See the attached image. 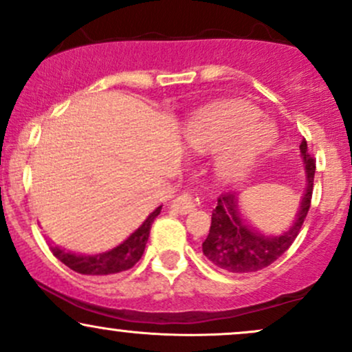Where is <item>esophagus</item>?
I'll use <instances>...</instances> for the list:
<instances>
[{
    "label": "esophagus",
    "instance_id": "1",
    "mask_svg": "<svg viewBox=\"0 0 352 352\" xmlns=\"http://www.w3.org/2000/svg\"><path fill=\"white\" fill-rule=\"evenodd\" d=\"M172 208L177 213H180V215H187V213L195 210V200H193V197L188 192H184L172 201Z\"/></svg>",
    "mask_w": 352,
    "mask_h": 352
}]
</instances>
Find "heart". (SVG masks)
I'll return each mask as SVG.
<instances>
[{
    "mask_svg": "<svg viewBox=\"0 0 352 352\" xmlns=\"http://www.w3.org/2000/svg\"><path fill=\"white\" fill-rule=\"evenodd\" d=\"M256 117L258 112L243 104L208 109L190 122L185 139L192 151L217 152L215 172L221 182H240L273 144L272 127Z\"/></svg>",
    "mask_w": 352,
    "mask_h": 352,
    "instance_id": "b5f03b06",
    "label": "heart"
}]
</instances>
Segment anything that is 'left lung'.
<instances>
[{
    "label": "left lung",
    "mask_w": 352,
    "mask_h": 352,
    "mask_svg": "<svg viewBox=\"0 0 352 352\" xmlns=\"http://www.w3.org/2000/svg\"><path fill=\"white\" fill-rule=\"evenodd\" d=\"M300 152L306 170V190L293 223L280 235H265L250 227L241 213L240 197L225 193L212 212V225L207 240L201 243L204 254L218 268L230 273H253L270 266L292 246L302 227L313 197L316 162L309 155L308 144L302 139Z\"/></svg>",
    "instance_id": "8db88e82"
}]
</instances>
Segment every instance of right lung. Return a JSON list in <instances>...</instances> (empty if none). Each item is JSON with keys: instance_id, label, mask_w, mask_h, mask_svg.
Masks as SVG:
<instances>
[{"instance_id": "right-lung-1", "label": "right lung", "mask_w": 352, "mask_h": 352, "mask_svg": "<svg viewBox=\"0 0 352 352\" xmlns=\"http://www.w3.org/2000/svg\"><path fill=\"white\" fill-rule=\"evenodd\" d=\"M160 210H162V207H157L134 233H131L114 248L106 250L102 253L76 254L59 248H52V246L51 252L59 261L69 266L72 272L89 274V276H109V274L131 270L144 254L145 245H147L148 235H151L152 223L160 213Z\"/></svg>"}]
</instances>
